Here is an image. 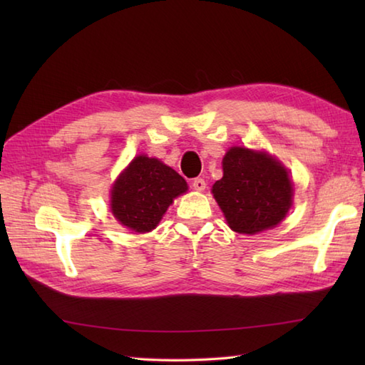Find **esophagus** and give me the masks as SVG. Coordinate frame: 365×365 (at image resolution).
<instances>
[{"mask_svg":"<svg viewBox=\"0 0 365 365\" xmlns=\"http://www.w3.org/2000/svg\"><path fill=\"white\" fill-rule=\"evenodd\" d=\"M205 180L204 178H200V177H197V178H195V180H192V188H195L196 191H204L205 190Z\"/></svg>","mask_w":365,"mask_h":365,"instance_id":"1","label":"esophagus"}]
</instances>
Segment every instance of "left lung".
Masks as SVG:
<instances>
[{
  "mask_svg": "<svg viewBox=\"0 0 365 365\" xmlns=\"http://www.w3.org/2000/svg\"><path fill=\"white\" fill-rule=\"evenodd\" d=\"M222 170L212 192L232 230L252 235L285 218L293 187L281 163L263 152L232 147L222 160Z\"/></svg>",
  "mask_w": 365,
  "mask_h": 365,
  "instance_id": "8db88e82",
  "label": "left lung"
}]
</instances>
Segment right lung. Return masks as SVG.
Returning <instances> with one entry per match:
<instances>
[{
    "instance_id": "obj_1",
    "label": "right lung",
    "mask_w": 365,
    "mask_h": 365,
    "mask_svg": "<svg viewBox=\"0 0 365 365\" xmlns=\"http://www.w3.org/2000/svg\"><path fill=\"white\" fill-rule=\"evenodd\" d=\"M188 185L173 168L139 155L123 170L111 191V210L118 221L135 232L157 227L173 199Z\"/></svg>"
}]
</instances>
